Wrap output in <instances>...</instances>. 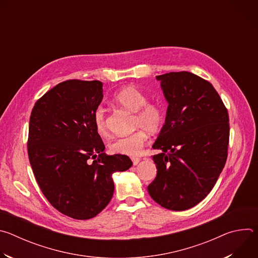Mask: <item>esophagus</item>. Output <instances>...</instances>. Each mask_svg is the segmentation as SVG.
Masks as SVG:
<instances>
[{
	"instance_id": "obj_1",
	"label": "esophagus",
	"mask_w": 258,
	"mask_h": 258,
	"mask_svg": "<svg viewBox=\"0 0 258 258\" xmlns=\"http://www.w3.org/2000/svg\"><path fill=\"white\" fill-rule=\"evenodd\" d=\"M140 160H141V159H140L139 157H133V158H132V161H133V164H134V165H138V163L140 162Z\"/></svg>"
}]
</instances>
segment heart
<instances>
[{"instance_id":"1","label":"heart","mask_w":258,"mask_h":258,"mask_svg":"<svg viewBox=\"0 0 258 258\" xmlns=\"http://www.w3.org/2000/svg\"><path fill=\"white\" fill-rule=\"evenodd\" d=\"M114 101L135 113L134 126L140 128L130 136L120 137L110 143L109 149L114 154L136 156L138 155L147 141V133H156L163 120L161 108L154 103L148 102V97L136 87L128 86L117 92ZM94 125L100 136L108 134L107 117L105 108L99 106L94 111Z\"/></svg>"}]
</instances>
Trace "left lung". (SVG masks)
Returning a JSON list of instances; mask_svg holds the SVG:
<instances>
[{"instance_id":"8db88e82","label":"left lung","mask_w":258,"mask_h":258,"mask_svg":"<svg viewBox=\"0 0 258 258\" xmlns=\"http://www.w3.org/2000/svg\"><path fill=\"white\" fill-rule=\"evenodd\" d=\"M168 104L165 122L152 148L157 168L148 186L166 209L187 210L212 190L227 161L229 114L207 81L188 71L157 76Z\"/></svg>"}]
</instances>
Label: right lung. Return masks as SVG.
I'll return each instance as SVG.
<instances>
[{
    "label": "right lung",
    "instance_id": "right-lung-1",
    "mask_svg": "<svg viewBox=\"0 0 258 258\" xmlns=\"http://www.w3.org/2000/svg\"><path fill=\"white\" fill-rule=\"evenodd\" d=\"M102 99L101 82L70 80L36 101L30 114L27 151L35 179L53 207L76 219L100 213L113 196L112 174L133 165L126 155L103 152L94 125Z\"/></svg>",
    "mask_w": 258,
    "mask_h": 258
}]
</instances>
